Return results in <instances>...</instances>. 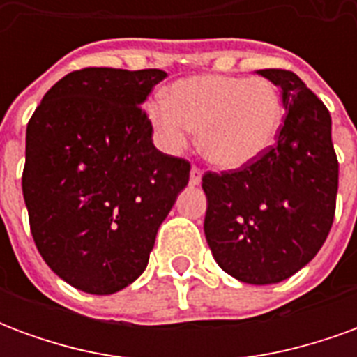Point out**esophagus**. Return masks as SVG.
<instances>
[{
    "instance_id": "esophagus-1",
    "label": "esophagus",
    "mask_w": 357,
    "mask_h": 357,
    "mask_svg": "<svg viewBox=\"0 0 357 357\" xmlns=\"http://www.w3.org/2000/svg\"><path fill=\"white\" fill-rule=\"evenodd\" d=\"M201 179H202V170L201 168H197V166H193V168H191V176H189V183H191V185H199V183H201Z\"/></svg>"
}]
</instances>
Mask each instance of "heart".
<instances>
[{"label": "heart", "mask_w": 357, "mask_h": 357, "mask_svg": "<svg viewBox=\"0 0 357 357\" xmlns=\"http://www.w3.org/2000/svg\"><path fill=\"white\" fill-rule=\"evenodd\" d=\"M156 143L178 153L197 130L201 155L218 168L235 170L268 151L283 124V101L268 78L204 74L176 82L166 99L147 102Z\"/></svg>", "instance_id": "heart-1"}]
</instances>
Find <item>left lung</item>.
<instances>
[{"mask_svg":"<svg viewBox=\"0 0 357 357\" xmlns=\"http://www.w3.org/2000/svg\"><path fill=\"white\" fill-rule=\"evenodd\" d=\"M283 95L277 141L237 170L206 172L204 235L220 268L243 283L271 284L314 258L331 231L338 160L331 114L291 70H258Z\"/></svg>","mask_w":357,"mask_h":357,"instance_id":"left-lung-1","label":"left lung"}]
</instances>
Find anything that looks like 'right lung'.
<instances>
[{
	"instance_id": "obj_1",
	"label": "right lung",
	"mask_w": 357,
	"mask_h": 357,
	"mask_svg": "<svg viewBox=\"0 0 357 357\" xmlns=\"http://www.w3.org/2000/svg\"><path fill=\"white\" fill-rule=\"evenodd\" d=\"M164 70L88 66L43 95L26 128L22 195L40 255L63 281L112 294L145 271L191 164L153 145L141 109Z\"/></svg>"
}]
</instances>
